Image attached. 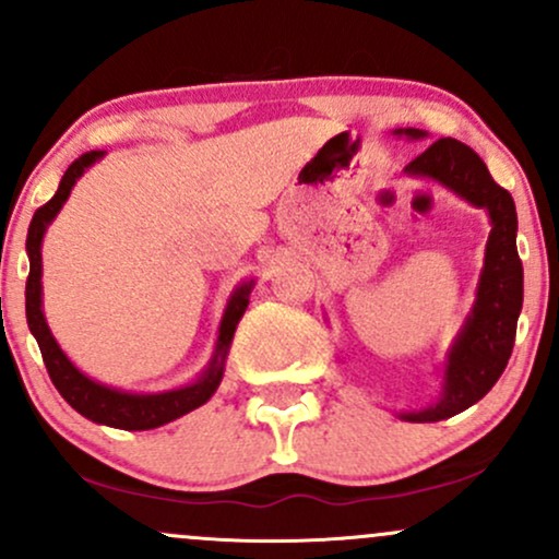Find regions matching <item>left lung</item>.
Wrapping results in <instances>:
<instances>
[{
  "label": "left lung",
  "mask_w": 559,
  "mask_h": 559,
  "mask_svg": "<svg viewBox=\"0 0 559 559\" xmlns=\"http://www.w3.org/2000/svg\"><path fill=\"white\" fill-rule=\"evenodd\" d=\"M394 136L415 141L426 139V131L396 128ZM404 173L441 183L473 207H484L491 223L476 301L447 352L439 400L400 413L407 423H439L484 400L512 355L523 307V265L515 243L518 213L512 197L493 181L484 159L457 139L433 141Z\"/></svg>",
  "instance_id": "8db88e82"
}]
</instances>
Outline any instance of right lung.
Wrapping results in <instances>:
<instances>
[{
  "mask_svg": "<svg viewBox=\"0 0 559 559\" xmlns=\"http://www.w3.org/2000/svg\"><path fill=\"white\" fill-rule=\"evenodd\" d=\"M102 157H105V152H86V155L75 159V163L66 170V176H62L60 186H57V194L49 199L44 207H38L34 221H31L28 239H25V252H28L31 262L28 281H25V318H28V329L38 342V349H41L44 365H47L55 389L60 391L62 400H66L75 413H81L83 418H88L92 423H99V426L123 428V431H150V428H159L165 426V423L191 413V409L202 407V404L215 394L217 386H221L230 342H234L236 325H239L243 310H247L249 305V294H252L254 281H243V284H239L230 292L221 325H217L213 360H210V365L202 370V376H199L197 381L170 391L139 394V391L107 386V383H99L94 381V378H88L86 373H81V370L70 362L66 352L60 349L52 331H49L47 318H44L41 241L47 228L52 226L57 213L62 210V204L68 202L75 181H79L94 163H99Z\"/></svg>",
  "mask_w": 559,
  "mask_h": 559,
  "instance_id": "add662e5",
  "label": "right lung"
}]
</instances>
